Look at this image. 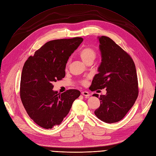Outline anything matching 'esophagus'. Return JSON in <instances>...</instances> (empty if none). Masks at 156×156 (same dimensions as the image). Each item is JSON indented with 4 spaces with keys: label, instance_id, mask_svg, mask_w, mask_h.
I'll return each mask as SVG.
<instances>
[{
    "label": "esophagus",
    "instance_id": "34e87169",
    "mask_svg": "<svg viewBox=\"0 0 156 156\" xmlns=\"http://www.w3.org/2000/svg\"><path fill=\"white\" fill-rule=\"evenodd\" d=\"M82 94L83 95V96H87V97H89L90 96V94L89 92L87 91H83L82 92Z\"/></svg>",
    "mask_w": 156,
    "mask_h": 156
}]
</instances>
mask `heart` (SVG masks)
I'll list each match as a JSON object with an SVG mask.
<instances>
[{
	"label": "heart",
	"mask_w": 156,
	"mask_h": 156,
	"mask_svg": "<svg viewBox=\"0 0 156 156\" xmlns=\"http://www.w3.org/2000/svg\"><path fill=\"white\" fill-rule=\"evenodd\" d=\"M79 56L85 64L90 61H94L96 57V51L93 48L90 46H87L81 50L79 53ZM68 65V63H67ZM82 84L85 83V81H82Z\"/></svg>",
	"instance_id": "heart-1"
}]
</instances>
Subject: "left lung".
<instances>
[{"mask_svg": "<svg viewBox=\"0 0 156 156\" xmlns=\"http://www.w3.org/2000/svg\"><path fill=\"white\" fill-rule=\"evenodd\" d=\"M101 62L90 90L106 89L100 96L101 105L94 113L106 123L122 119L134 105L138 95V78L132 58L110 37H98ZM93 96L99 97L94 94Z\"/></svg>", "mask_w": 156, "mask_h": 156, "instance_id": "8db88e82", "label": "left lung"}]
</instances>
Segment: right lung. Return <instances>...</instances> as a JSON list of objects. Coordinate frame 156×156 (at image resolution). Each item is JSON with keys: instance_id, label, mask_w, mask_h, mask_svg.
Returning a JSON list of instances; mask_svg holds the SVG:
<instances>
[{"instance_id": "right-lung-1", "label": "right lung", "mask_w": 156, "mask_h": 156, "mask_svg": "<svg viewBox=\"0 0 156 156\" xmlns=\"http://www.w3.org/2000/svg\"><path fill=\"white\" fill-rule=\"evenodd\" d=\"M83 41L82 37L50 41L24 64L20 98L29 116L38 126L51 129L61 124L80 96L75 89L58 93L53 90V83L64 78L67 60Z\"/></svg>"}]
</instances>
